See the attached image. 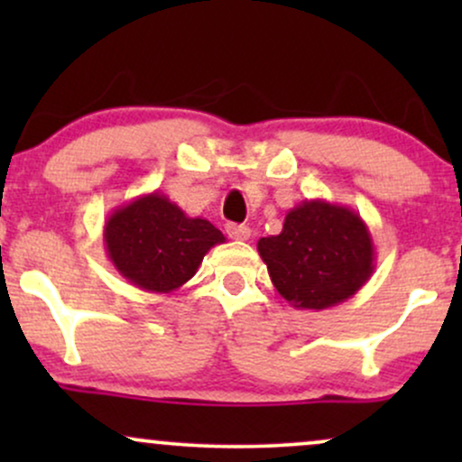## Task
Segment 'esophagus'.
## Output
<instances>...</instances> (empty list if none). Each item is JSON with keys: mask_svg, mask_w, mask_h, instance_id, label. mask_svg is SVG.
<instances>
[{"mask_svg": "<svg viewBox=\"0 0 462 462\" xmlns=\"http://www.w3.org/2000/svg\"><path fill=\"white\" fill-rule=\"evenodd\" d=\"M226 232H227V236L235 238V241H247V238L252 236V230H249L247 226L227 224V226H226Z\"/></svg>", "mask_w": 462, "mask_h": 462, "instance_id": "esophagus-1", "label": "esophagus"}]
</instances>
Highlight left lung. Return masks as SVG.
<instances>
[{
	"instance_id": "left-lung-1",
	"label": "left lung",
	"mask_w": 462,
	"mask_h": 462,
	"mask_svg": "<svg viewBox=\"0 0 462 462\" xmlns=\"http://www.w3.org/2000/svg\"><path fill=\"white\" fill-rule=\"evenodd\" d=\"M269 278L293 309L323 310L358 293L375 269V247L356 210L306 199L284 217L282 232L258 241Z\"/></svg>"
}]
</instances>
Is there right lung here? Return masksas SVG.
<instances>
[{
  "mask_svg": "<svg viewBox=\"0 0 462 462\" xmlns=\"http://www.w3.org/2000/svg\"><path fill=\"white\" fill-rule=\"evenodd\" d=\"M226 243L208 219L189 217L167 195H139L104 224V245L115 269L150 293H173L198 273L210 247Z\"/></svg>",
  "mask_w": 462,
  "mask_h": 462,
  "instance_id": "1",
  "label": "right lung"
}]
</instances>
